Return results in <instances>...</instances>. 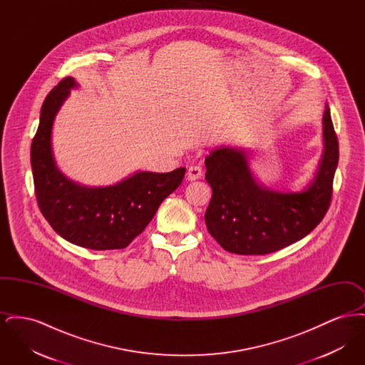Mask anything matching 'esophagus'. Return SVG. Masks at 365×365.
<instances>
[{"instance_id":"1","label":"esophagus","mask_w":365,"mask_h":365,"mask_svg":"<svg viewBox=\"0 0 365 365\" xmlns=\"http://www.w3.org/2000/svg\"><path fill=\"white\" fill-rule=\"evenodd\" d=\"M202 176V168L200 165H191L187 171V179L189 180H197Z\"/></svg>"}]
</instances>
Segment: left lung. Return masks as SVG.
Here are the masks:
<instances>
[{
	"mask_svg": "<svg viewBox=\"0 0 365 365\" xmlns=\"http://www.w3.org/2000/svg\"><path fill=\"white\" fill-rule=\"evenodd\" d=\"M324 153L308 189L279 192L261 187L249 170L246 153L220 148L205 158L212 198L205 212L209 234L227 252L268 255L307 237L326 216L339 158L330 108L323 116Z\"/></svg>",
	"mask_w": 365,
	"mask_h": 365,
	"instance_id": "1",
	"label": "left lung"
}]
</instances>
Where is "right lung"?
I'll list each match as a JSON object with an SVG mask.
<instances>
[{
  "label": "right lung",
  "instance_id": "add662e5",
  "mask_svg": "<svg viewBox=\"0 0 365 365\" xmlns=\"http://www.w3.org/2000/svg\"><path fill=\"white\" fill-rule=\"evenodd\" d=\"M75 86L73 78H64L41 109L31 143L36 202L53 230L68 242L93 250L123 249L150 223L163 200L180 186L186 168L165 174L142 171L106 187H85L67 179L54 164L51 135L54 116Z\"/></svg>",
  "mask_w": 365,
  "mask_h": 365
}]
</instances>
